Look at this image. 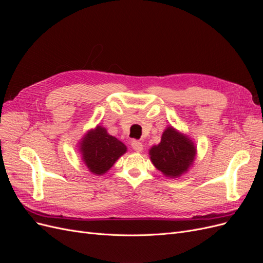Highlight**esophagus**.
I'll use <instances>...</instances> for the list:
<instances>
[{
	"label": "esophagus",
	"instance_id": "esophagus-1",
	"mask_svg": "<svg viewBox=\"0 0 263 263\" xmlns=\"http://www.w3.org/2000/svg\"><path fill=\"white\" fill-rule=\"evenodd\" d=\"M132 147L135 151H137V153H140V151L144 149V147H142V144L138 140H133L132 141Z\"/></svg>",
	"mask_w": 263,
	"mask_h": 263
}]
</instances>
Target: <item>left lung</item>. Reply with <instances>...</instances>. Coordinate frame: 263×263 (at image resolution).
<instances>
[{
    "mask_svg": "<svg viewBox=\"0 0 263 263\" xmlns=\"http://www.w3.org/2000/svg\"><path fill=\"white\" fill-rule=\"evenodd\" d=\"M197 155L194 141L186 134L169 125L161 141L149 149L150 160L164 177L176 179L189 171Z\"/></svg>",
    "mask_w": 263,
    "mask_h": 263,
    "instance_id": "left-lung-1",
    "label": "left lung"
}]
</instances>
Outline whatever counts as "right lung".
Listing matches in <instances>:
<instances>
[{"label": "right lung", "mask_w": 263, "mask_h": 263, "mask_svg": "<svg viewBox=\"0 0 263 263\" xmlns=\"http://www.w3.org/2000/svg\"><path fill=\"white\" fill-rule=\"evenodd\" d=\"M78 150L89 171L95 176H103L126 154L127 147L109 135L105 127L98 125L83 135L78 142Z\"/></svg>", "instance_id": "obj_1"}]
</instances>
